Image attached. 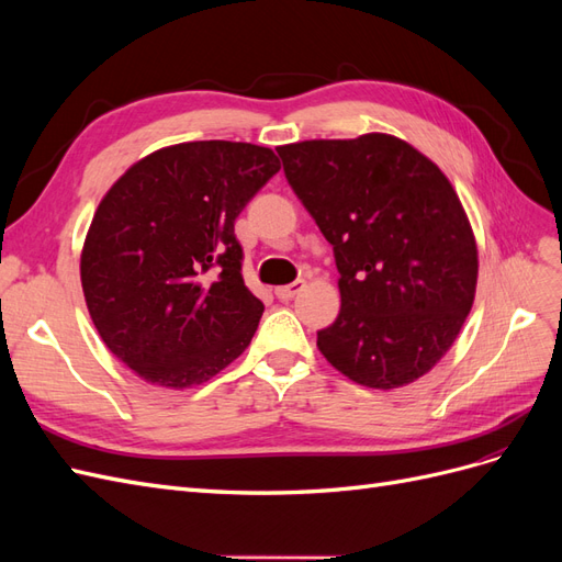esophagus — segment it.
<instances>
[{
    "mask_svg": "<svg viewBox=\"0 0 562 562\" xmlns=\"http://www.w3.org/2000/svg\"><path fill=\"white\" fill-rule=\"evenodd\" d=\"M302 288H304V281H302V279H297V281L288 283V285H279L274 293H277V297H279V300H293V297L302 291Z\"/></svg>",
    "mask_w": 562,
    "mask_h": 562,
    "instance_id": "obj_1",
    "label": "esophagus"
}]
</instances>
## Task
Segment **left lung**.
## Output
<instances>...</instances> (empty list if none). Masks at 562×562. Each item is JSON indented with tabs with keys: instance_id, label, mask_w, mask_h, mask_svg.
<instances>
[{
	"instance_id": "1",
	"label": "left lung",
	"mask_w": 562,
	"mask_h": 562,
	"mask_svg": "<svg viewBox=\"0 0 562 562\" xmlns=\"http://www.w3.org/2000/svg\"><path fill=\"white\" fill-rule=\"evenodd\" d=\"M277 151L339 271L342 307L318 330V351L370 389L427 375L462 330L479 281L475 236L446 173L389 133Z\"/></svg>"
}]
</instances>
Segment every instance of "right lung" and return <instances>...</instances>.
Listing matches in <instances>:
<instances>
[{
	"mask_svg": "<svg viewBox=\"0 0 562 562\" xmlns=\"http://www.w3.org/2000/svg\"><path fill=\"white\" fill-rule=\"evenodd\" d=\"M269 147L180 143L135 161L98 203L81 288L98 335L149 384H203L246 351L265 304L234 220L279 173Z\"/></svg>",
	"mask_w": 562,
	"mask_h": 562,
	"instance_id": "obj_1",
	"label": "right lung"
}]
</instances>
